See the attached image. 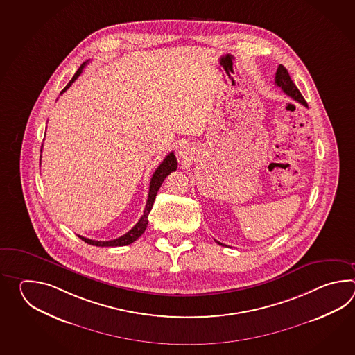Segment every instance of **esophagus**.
<instances>
[{"label": "esophagus", "instance_id": "esophagus-1", "mask_svg": "<svg viewBox=\"0 0 355 355\" xmlns=\"http://www.w3.org/2000/svg\"><path fill=\"white\" fill-rule=\"evenodd\" d=\"M185 155H187V152H185V150H184V148H181L180 156H182V157H185Z\"/></svg>", "mask_w": 355, "mask_h": 355}]
</instances>
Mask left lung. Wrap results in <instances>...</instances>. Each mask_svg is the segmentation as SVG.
Instances as JSON below:
<instances>
[{
    "instance_id": "obj_1",
    "label": "left lung",
    "mask_w": 355,
    "mask_h": 355,
    "mask_svg": "<svg viewBox=\"0 0 355 355\" xmlns=\"http://www.w3.org/2000/svg\"><path fill=\"white\" fill-rule=\"evenodd\" d=\"M275 85L279 86L280 89L284 91L289 98H293L297 103H300V104H302L303 106H309L307 105V103H306V100L302 96L300 90L297 89L295 83L292 81L291 76L288 73L287 68L284 67V66H282V64H279V67L277 69V73H275ZM216 242L219 243V245H223V243H220V242L217 241V240H216ZM223 246H225V245H223Z\"/></svg>"
}]
</instances>
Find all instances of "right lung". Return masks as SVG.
<instances>
[{
  "instance_id": "1",
  "label": "right lung",
  "mask_w": 355,
  "mask_h": 355,
  "mask_svg": "<svg viewBox=\"0 0 355 355\" xmlns=\"http://www.w3.org/2000/svg\"><path fill=\"white\" fill-rule=\"evenodd\" d=\"M86 66V62L81 64V67L77 69L75 76L72 77V80L67 83V86L60 91V94H63L64 91L67 90L68 87L75 83L77 80V77L81 75L83 67ZM178 168V161L175 157L174 152L168 153L165 159L159 164V166L156 168V171L152 175L151 181H150V191H148V198H147V203H146V208H144V216L141 217V219L138 220L136 226L133 227L132 230H129L128 232L125 234H123L121 237L115 239V240H110V241H95V240H90V239H86L78 234V237L83 240V241L90 243L92 246H101V248H113V246H125L129 245L132 242L136 241L138 237H141L142 234L144 232V230L147 228L148 225V214L152 209V205L155 202V198L157 196V191H159L161 184L164 182V180L166 179V176L168 174H171L173 171H175Z\"/></svg>"
}]
</instances>
